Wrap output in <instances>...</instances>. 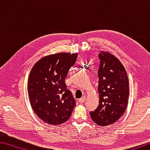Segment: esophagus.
<instances>
[{"label": "esophagus", "instance_id": "esophagus-1", "mask_svg": "<svg viewBox=\"0 0 150 150\" xmlns=\"http://www.w3.org/2000/svg\"><path fill=\"white\" fill-rule=\"evenodd\" d=\"M86 98L85 96H83V97H82V98L79 99V100H78V101H79L80 103H84V101H86Z\"/></svg>", "mask_w": 150, "mask_h": 150}]
</instances>
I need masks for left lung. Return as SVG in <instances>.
Here are the masks:
<instances>
[{
	"instance_id": "1",
	"label": "left lung",
	"mask_w": 150,
	"mask_h": 150,
	"mask_svg": "<svg viewBox=\"0 0 150 150\" xmlns=\"http://www.w3.org/2000/svg\"><path fill=\"white\" fill-rule=\"evenodd\" d=\"M99 58V103L90 114L97 125L107 127L125 113L129 98V83L125 68L116 57L107 51H100Z\"/></svg>"
}]
</instances>
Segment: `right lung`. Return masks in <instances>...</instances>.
<instances>
[{
	"instance_id": "obj_1",
	"label": "right lung",
	"mask_w": 150,
	"mask_h": 150,
	"mask_svg": "<svg viewBox=\"0 0 150 150\" xmlns=\"http://www.w3.org/2000/svg\"><path fill=\"white\" fill-rule=\"evenodd\" d=\"M77 53L59 52L44 57L31 68L28 92L31 108L43 121L59 125L70 119L76 105L65 78Z\"/></svg>"
}]
</instances>
